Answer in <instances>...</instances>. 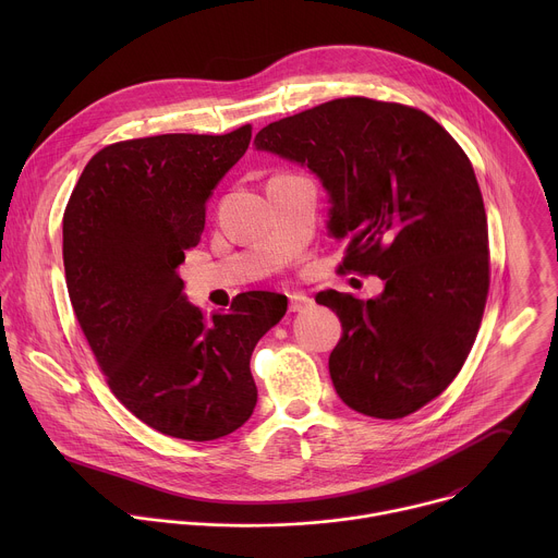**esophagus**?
I'll use <instances>...</instances> for the list:
<instances>
[{
  "mask_svg": "<svg viewBox=\"0 0 558 558\" xmlns=\"http://www.w3.org/2000/svg\"><path fill=\"white\" fill-rule=\"evenodd\" d=\"M313 304V300L308 298V295H304V293H291L289 295V311H304V308H308Z\"/></svg>",
  "mask_w": 558,
  "mask_h": 558,
  "instance_id": "esophagus-1",
  "label": "esophagus"
}]
</instances>
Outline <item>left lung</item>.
<instances>
[{
  "instance_id": "1",
  "label": "left lung",
  "mask_w": 558,
  "mask_h": 558,
  "mask_svg": "<svg viewBox=\"0 0 558 558\" xmlns=\"http://www.w3.org/2000/svg\"><path fill=\"white\" fill-rule=\"evenodd\" d=\"M256 149L306 166L344 238L340 274L379 276V298L315 295L338 313L329 373L368 417H407L441 395L480 331L488 287V218L459 143L426 112L366 97L333 99L269 123Z\"/></svg>"
}]
</instances>
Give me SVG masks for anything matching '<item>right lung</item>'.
I'll use <instances>...</instances> for the list:
<instances>
[{"label":"right lung","instance_id":"add662e5","mask_svg":"<svg viewBox=\"0 0 558 558\" xmlns=\"http://www.w3.org/2000/svg\"><path fill=\"white\" fill-rule=\"evenodd\" d=\"M252 141L229 134H158L99 149L63 211L68 295L117 400L149 428L211 441L241 428L258 388V340L287 298L247 291L205 317L183 295L179 265L198 245L205 203Z\"/></svg>","mask_w":558,"mask_h":558}]
</instances>
